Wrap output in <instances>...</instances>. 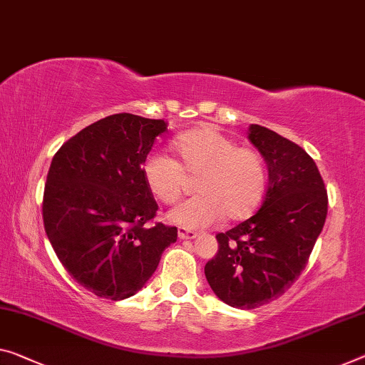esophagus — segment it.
Returning <instances> with one entry per match:
<instances>
[{
    "label": "esophagus",
    "mask_w": 365,
    "mask_h": 365,
    "mask_svg": "<svg viewBox=\"0 0 365 365\" xmlns=\"http://www.w3.org/2000/svg\"><path fill=\"white\" fill-rule=\"evenodd\" d=\"M178 237L181 240H194L195 237H197V233L192 232V230H187L184 227H179L178 230Z\"/></svg>",
    "instance_id": "34e87169"
}]
</instances>
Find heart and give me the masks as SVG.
Here are the masks:
<instances>
[{"mask_svg": "<svg viewBox=\"0 0 365 365\" xmlns=\"http://www.w3.org/2000/svg\"><path fill=\"white\" fill-rule=\"evenodd\" d=\"M176 160L150 153L142 173L156 199L173 205L194 179L197 195L170 212V222L184 228L214 225L227 215L241 220L253 214L264 195L266 166L253 148L237 147L214 125H202L175 138Z\"/></svg>", "mask_w": 365, "mask_h": 365, "instance_id": "heart-1", "label": "heart"}]
</instances>
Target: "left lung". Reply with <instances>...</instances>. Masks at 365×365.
Masks as SVG:
<instances>
[{
    "mask_svg": "<svg viewBox=\"0 0 365 365\" xmlns=\"http://www.w3.org/2000/svg\"><path fill=\"white\" fill-rule=\"evenodd\" d=\"M248 138L267 166L261 209L218 233V251L205 264L215 295L235 308H257L279 299L310 257L328 212V195L315 161L299 145L251 124Z\"/></svg>",
    "mask_w": 365,
    "mask_h": 365,
    "instance_id": "left-lung-1",
    "label": "left lung"
}]
</instances>
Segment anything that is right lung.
Returning a JSON list of instances; mask_svg holds the SVG:
<instances>
[{
  "label": "right lung",
  "mask_w": 365,
  "mask_h": 365,
  "mask_svg": "<svg viewBox=\"0 0 365 365\" xmlns=\"http://www.w3.org/2000/svg\"><path fill=\"white\" fill-rule=\"evenodd\" d=\"M161 119L114 114L61 145L43 190V227L70 276L98 297L124 300L153 276L178 228L145 227L158 210L142 166Z\"/></svg>",
  "instance_id": "1"
}]
</instances>
